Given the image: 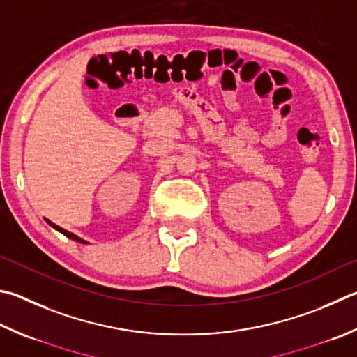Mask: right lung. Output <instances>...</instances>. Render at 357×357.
Instances as JSON below:
<instances>
[{"instance_id":"add662e5","label":"right lung","mask_w":357,"mask_h":357,"mask_svg":"<svg viewBox=\"0 0 357 357\" xmlns=\"http://www.w3.org/2000/svg\"><path fill=\"white\" fill-rule=\"evenodd\" d=\"M47 222H48V225H51V226H53V228H54V229H57V231H59V232H62V234H63V236H67L68 238H71V241H76V242H79V243H87L86 241H82V238H79V237H77V236H75V234H71V232H68V231H66V229H62V228H61V226H57V225H54V223H51V222H50V220H47Z\"/></svg>"}]
</instances>
